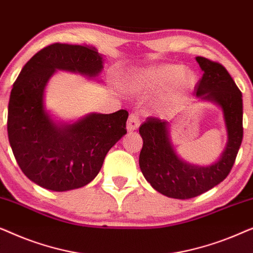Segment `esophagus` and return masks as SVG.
<instances>
[{"label": "esophagus", "mask_w": 253, "mask_h": 253, "mask_svg": "<svg viewBox=\"0 0 253 253\" xmlns=\"http://www.w3.org/2000/svg\"><path fill=\"white\" fill-rule=\"evenodd\" d=\"M139 126V117L134 114H131L127 119V123H126V130L127 131H134L138 129Z\"/></svg>", "instance_id": "34e87169"}]
</instances>
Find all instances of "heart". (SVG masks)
Segmentation results:
<instances>
[{
	"label": "heart",
	"mask_w": 253,
	"mask_h": 253,
	"mask_svg": "<svg viewBox=\"0 0 253 253\" xmlns=\"http://www.w3.org/2000/svg\"><path fill=\"white\" fill-rule=\"evenodd\" d=\"M176 83L179 89L191 88L196 83L195 75L184 72L179 64H164L131 75L126 79V88L133 94H147Z\"/></svg>",
	"instance_id": "obj_1"
}]
</instances>
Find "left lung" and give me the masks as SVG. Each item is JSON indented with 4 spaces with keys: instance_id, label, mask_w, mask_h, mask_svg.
<instances>
[{
    "instance_id": "1",
    "label": "left lung",
    "mask_w": 253,
    "mask_h": 253,
    "mask_svg": "<svg viewBox=\"0 0 253 253\" xmlns=\"http://www.w3.org/2000/svg\"><path fill=\"white\" fill-rule=\"evenodd\" d=\"M196 61L204 72L197 84L196 98L221 109L227 143L217 160L199 166L185 161L176 151L170 136L172 121L148 119L141 124L140 170L152 188L169 198H193L222 182L231 170L243 139L241 91L222 65L200 56Z\"/></svg>"
}]
</instances>
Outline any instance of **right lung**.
<instances>
[{"instance_id":"obj_1","label":"right lung","mask_w":253,"mask_h":253,"mask_svg":"<svg viewBox=\"0 0 253 253\" xmlns=\"http://www.w3.org/2000/svg\"><path fill=\"white\" fill-rule=\"evenodd\" d=\"M103 61L94 48L53 43L38 51L20 71L10 94L8 136L17 164L36 184L58 192L85 186L126 133V110L89 113L65 122L44 102L48 83L58 70L99 82Z\"/></svg>"}]
</instances>
